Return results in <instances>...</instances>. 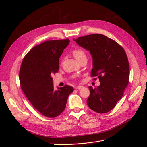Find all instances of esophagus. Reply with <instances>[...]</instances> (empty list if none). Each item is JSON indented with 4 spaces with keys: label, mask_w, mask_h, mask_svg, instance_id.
Wrapping results in <instances>:
<instances>
[{
    "label": "esophagus",
    "mask_w": 147,
    "mask_h": 147,
    "mask_svg": "<svg viewBox=\"0 0 147 147\" xmlns=\"http://www.w3.org/2000/svg\"><path fill=\"white\" fill-rule=\"evenodd\" d=\"M84 88V87H83V86H78L76 87V89H82V88Z\"/></svg>",
    "instance_id": "34e87169"
}]
</instances>
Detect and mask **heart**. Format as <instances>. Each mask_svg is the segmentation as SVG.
<instances>
[{"instance_id":"1","label":"heart","mask_w":147,"mask_h":147,"mask_svg":"<svg viewBox=\"0 0 147 147\" xmlns=\"http://www.w3.org/2000/svg\"><path fill=\"white\" fill-rule=\"evenodd\" d=\"M73 55L78 61H80L84 59H87L86 53L85 52V51L81 48L75 49L73 51Z\"/></svg>"}]
</instances>
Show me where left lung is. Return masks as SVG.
I'll use <instances>...</instances> for the list:
<instances>
[{
	"label": "left lung",
	"instance_id": "8db88e82",
	"mask_svg": "<svg viewBox=\"0 0 147 147\" xmlns=\"http://www.w3.org/2000/svg\"><path fill=\"white\" fill-rule=\"evenodd\" d=\"M74 40L90 51L93 59L90 76H98L101 82L94 89L89 86L88 105L98 113L111 111L129 83V64L125 51L116 42L101 34L86 35Z\"/></svg>",
	"mask_w": 147,
	"mask_h": 147
}]
</instances>
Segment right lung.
Instances as JSON below:
<instances>
[{
	"label": "right lung",
	"mask_w": 147,
	"mask_h": 147,
	"mask_svg": "<svg viewBox=\"0 0 147 147\" xmlns=\"http://www.w3.org/2000/svg\"><path fill=\"white\" fill-rule=\"evenodd\" d=\"M69 43L68 38L45 41L31 49L21 63V89L34 109L45 117L54 118L63 113L74 90L68 85L55 90L53 84L52 77L58 71L59 58Z\"/></svg>",
	"instance_id": "obj_1"
}]
</instances>
